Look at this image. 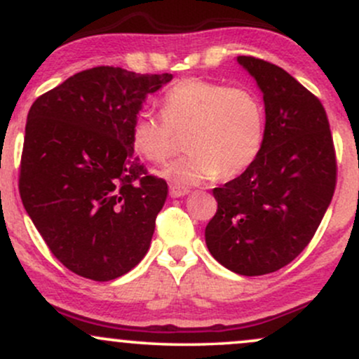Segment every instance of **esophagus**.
Wrapping results in <instances>:
<instances>
[{
	"label": "esophagus",
	"instance_id": "1",
	"mask_svg": "<svg viewBox=\"0 0 359 359\" xmlns=\"http://www.w3.org/2000/svg\"><path fill=\"white\" fill-rule=\"evenodd\" d=\"M187 194H189L187 189L180 187V185H170V196L172 197H184V196H187Z\"/></svg>",
	"mask_w": 359,
	"mask_h": 359
}]
</instances>
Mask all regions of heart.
Listing matches in <instances>:
<instances>
[{"instance_id": "heart-1", "label": "heart", "mask_w": 359, "mask_h": 359, "mask_svg": "<svg viewBox=\"0 0 359 359\" xmlns=\"http://www.w3.org/2000/svg\"><path fill=\"white\" fill-rule=\"evenodd\" d=\"M175 133H187L189 154L162 174L177 185H197L214 177L243 174L262 151L265 109L253 90L221 82L184 79L162 97V114L143 109L131 123V145L148 162L170 154Z\"/></svg>"}]
</instances>
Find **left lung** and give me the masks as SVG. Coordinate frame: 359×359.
I'll return each mask as SVG.
<instances>
[{"label":"left lung","instance_id":"1","mask_svg":"<svg viewBox=\"0 0 359 359\" xmlns=\"http://www.w3.org/2000/svg\"><path fill=\"white\" fill-rule=\"evenodd\" d=\"M257 81L265 104L258 158L212 191L217 211L205 245L222 266L246 277L271 273L302 253L336 187V156L325 111L278 65L236 57Z\"/></svg>","mask_w":359,"mask_h":359}]
</instances>
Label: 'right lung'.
<instances>
[{"label":"right lung","instance_id":"obj_1","mask_svg":"<svg viewBox=\"0 0 359 359\" xmlns=\"http://www.w3.org/2000/svg\"><path fill=\"white\" fill-rule=\"evenodd\" d=\"M172 74L121 67L74 74L32 104L20 165V196L64 266L108 282L142 262L167 182L135 156L131 123Z\"/></svg>","mask_w":359,"mask_h":359}]
</instances>
